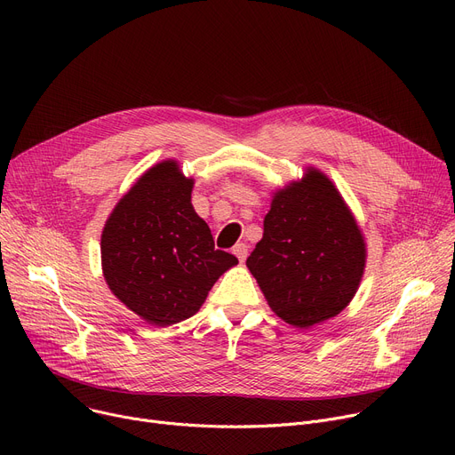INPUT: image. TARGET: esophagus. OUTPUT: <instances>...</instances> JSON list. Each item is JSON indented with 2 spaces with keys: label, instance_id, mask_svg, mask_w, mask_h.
Returning <instances> with one entry per match:
<instances>
[{
  "label": "esophagus",
  "instance_id": "esophagus-1",
  "mask_svg": "<svg viewBox=\"0 0 455 455\" xmlns=\"http://www.w3.org/2000/svg\"><path fill=\"white\" fill-rule=\"evenodd\" d=\"M232 252L237 256V259L245 261V258H247V254H249V247H247V243H235L234 249H232Z\"/></svg>",
  "mask_w": 455,
  "mask_h": 455
}]
</instances>
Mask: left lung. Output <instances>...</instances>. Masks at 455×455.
<instances>
[{"instance_id":"8db88e82","label":"left lung","mask_w":455,"mask_h":455,"mask_svg":"<svg viewBox=\"0 0 455 455\" xmlns=\"http://www.w3.org/2000/svg\"><path fill=\"white\" fill-rule=\"evenodd\" d=\"M365 240L338 188L307 167L273 196L247 267L273 312L297 328L336 317L357 291Z\"/></svg>"}]
</instances>
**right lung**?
<instances>
[{
    "label": "right lung",
    "mask_w": 455,
    "mask_h": 455,
    "mask_svg": "<svg viewBox=\"0 0 455 455\" xmlns=\"http://www.w3.org/2000/svg\"><path fill=\"white\" fill-rule=\"evenodd\" d=\"M191 188L194 179L180 173L177 160L156 164L119 199L101 234L110 291L155 326L196 315L215 280L237 264L213 247L191 206Z\"/></svg>",
    "instance_id": "add662e5"
}]
</instances>
